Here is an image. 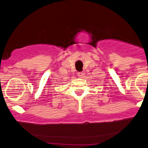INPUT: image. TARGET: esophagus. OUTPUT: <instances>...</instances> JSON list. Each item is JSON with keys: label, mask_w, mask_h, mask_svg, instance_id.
I'll return each mask as SVG.
<instances>
[{"label": "esophagus", "mask_w": 148, "mask_h": 148, "mask_svg": "<svg viewBox=\"0 0 148 148\" xmlns=\"http://www.w3.org/2000/svg\"><path fill=\"white\" fill-rule=\"evenodd\" d=\"M84 74H85V73H84V72H78V77H80V78L84 77Z\"/></svg>", "instance_id": "34e87169"}]
</instances>
